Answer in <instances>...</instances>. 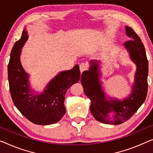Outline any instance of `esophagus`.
Here are the masks:
<instances>
[{
	"instance_id": "esophagus-1",
	"label": "esophagus",
	"mask_w": 153,
	"mask_h": 153,
	"mask_svg": "<svg viewBox=\"0 0 153 153\" xmlns=\"http://www.w3.org/2000/svg\"><path fill=\"white\" fill-rule=\"evenodd\" d=\"M87 68H88V66L86 63H81L80 65H79V70H80V71L82 73L84 71L87 69Z\"/></svg>"
}]
</instances>
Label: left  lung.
<instances>
[{"mask_svg":"<svg viewBox=\"0 0 153 153\" xmlns=\"http://www.w3.org/2000/svg\"><path fill=\"white\" fill-rule=\"evenodd\" d=\"M126 33L131 40L123 45L137 67L128 96L122 100L106 96L100 80L102 74L99 61L91 60L89 69L83 71L81 76L84 93L91 100V112L95 120L104 124H120L129 120L144 102L147 95L149 62L144 46L131 27H126Z\"/></svg>","mask_w":153,"mask_h":153,"instance_id":"8db88e82","label":"left lung"}]
</instances>
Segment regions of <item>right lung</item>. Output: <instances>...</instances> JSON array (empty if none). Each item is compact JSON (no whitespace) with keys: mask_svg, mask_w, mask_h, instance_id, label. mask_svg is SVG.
<instances>
[{"mask_svg":"<svg viewBox=\"0 0 153 153\" xmlns=\"http://www.w3.org/2000/svg\"><path fill=\"white\" fill-rule=\"evenodd\" d=\"M28 39L27 29L11 49L8 65V80L11 98L18 111L33 124L49 125L59 122L66 113L65 95L80 76L79 65L63 71L51 79L43 92L31 90L29 74L20 62L22 48Z\"/></svg>","mask_w":153,"mask_h":153,"instance_id":"right-lung-1","label":"right lung"}]
</instances>
